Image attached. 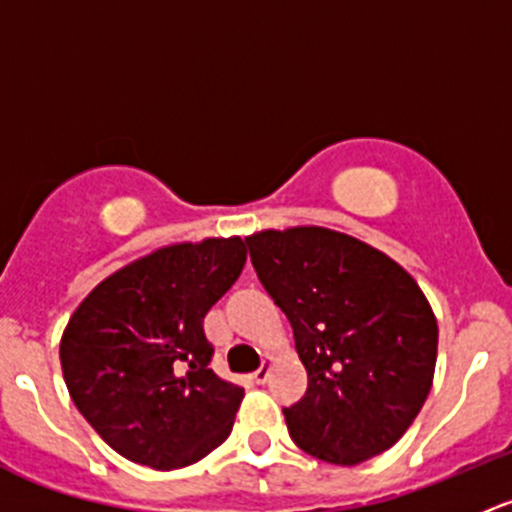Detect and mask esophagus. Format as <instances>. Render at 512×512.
Instances as JSON below:
<instances>
[{"label": "esophagus", "mask_w": 512, "mask_h": 512, "mask_svg": "<svg viewBox=\"0 0 512 512\" xmlns=\"http://www.w3.org/2000/svg\"><path fill=\"white\" fill-rule=\"evenodd\" d=\"M270 369H272V361L265 359V364H262L255 374H252V379H255L257 384H265V381L270 379Z\"/></svg>", "instance_id": "obj_1"}]
</instances>
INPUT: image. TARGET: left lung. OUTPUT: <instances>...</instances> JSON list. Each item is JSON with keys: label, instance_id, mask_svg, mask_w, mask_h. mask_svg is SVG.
<instances>
[{"label": "left lung", "instance_id": "8db88e82", "mask_svg": "<svg viewBox=\"0 0 512 512\" xmlns=\"http://www.w3.org/2000/svg\"><path fill=\"white\" fill-rule=\"evenodd\" d=\"M267 294L287 314L307 394L285 409L292 441L334 466L394 446L433 384L438 324L414 277L329 227L245 237Z\"/></svg>", "mask_w": 512, "mask_h": 512}]
</instances>
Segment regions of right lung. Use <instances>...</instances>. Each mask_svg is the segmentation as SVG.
Segmentation results:
<instances>
[{"instance_id": "obj_1", "label": "right lung", "mask_w": 512, "mask_h": 512, "mask_svg": "<svg viewBox=\"0 0 512 512\" xmlns=\"http://www.w3.org/2000/svg\"><path fill=\"white\" fill-rule=\"evenodd\" d=\"M245 260L242 237L160 247L98 282L71 314L59 344L66 389L128 461L175 471L230 436L245 389L210 369L203 322Z\"/></svg>"}]
</instances>
